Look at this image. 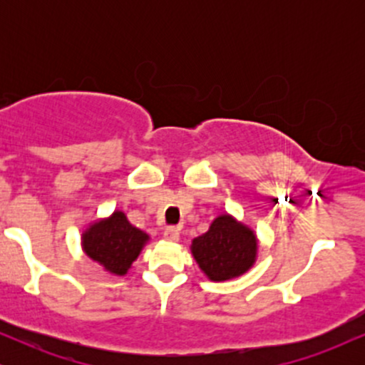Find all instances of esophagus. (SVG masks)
I'll return each mask as SVG.
<instances>
[{"mask_svg": "<svg viewBox=\"0 0 365 365\" xmlns=\"http://www.w3.org/2000/svg\"><path fill=\"white\" fill-rule=\"evenodd\" d=\"M163 237H165L168 242H178L180 228H177V226H168V228L165 230V233H163Z\"/></svg>", "mask_w": 365, "mask_h": 365, "instance_id": "obj_1", "label": "esophagus"}]
</instances>
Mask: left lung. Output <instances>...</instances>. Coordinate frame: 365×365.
<instances>
[{
  "instance_id": "1",
  "label": "left lung",
  "mask_w": 365,
  "mask_h": 365,
  "mask_svg": "<svg viewBox=\"0 0 365 365\" xmlns=\"http://www.w3.org/2000/svg\"><path fill=\"white\" fill-rule=\"evenodd\" d=\"M192 255L211 282H226L247 273L257 257V238L249 226L221 215L206 233L192 240Z\"/></svg>"
}]
</instances>
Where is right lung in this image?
Returning a JSON list of instances; mask_svg holds the SVG:
<instances>
[{
	"label": "right lung",
	"mask_w": 365,
	"mask_h": 365,
	"mask_svg": "<svg viewBox=\"0 0 365 365\" xmlns=\"http://www.w3.org/2000/svg\"><path fill=\"white\" fill-rule=\"evenodd\" d=\"M149 242V235L130 225L125 212L96 221L82 233V249L108 273L123 276Z\"/></svg>",
	"instance_id": "obj_1"
}]
</instances>
